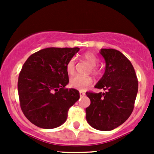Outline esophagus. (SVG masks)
Here are the masks:
<instances>
[{
    "label": "esophagus",
    "instance_id": "esophagus-1",
    "mask_svg": "<svg viewBox=\"0 0 154 154\" xmlns=\"http://www.w3.org/2000/svg\"><path fill=\"white\" fill-rule=\"evenodd\" d=\"M85 94H86V93L83 92V91H80V97H83Z\"/></svg>",
    "mask_w": 154,
    "mask_h": 154
}]
</instances>
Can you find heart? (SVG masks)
<instances>
[{"instance_id": "obj_1", "label": "heart", "mask_w": 154, "mask_h": 154, "mask_svg": "<svg viewBox=\"0 0 154 154\" xmlns=\"http://www.w3.org/2000/svg\"><path fill=\"white\" fill-rule=\"evenodd\" d=\"M83 57L91 65L90 71H91L94 75L97 76L100 74V68L97 66L99 60L95 54L92 52H86L83 55ZM76 60L72 58L66 64V71L68 74L71 75L75 72ZM93 83L92 78L90 76H82L76 75L70 79L69 85L70 86L74 88H77L79 90H85L88 87L91 86Z\"/></svg>"}]
</instances>
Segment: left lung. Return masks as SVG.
<instances>
[{
    "mask_svg": "<svg viewBox=\"0 0 154 154\" xmlns=\"http://www.w3.org/2000/svg\"><path fill=\"white\" fill-rule=\"evenodd\" d=\"M100 54L106 62V70L94 87L105 91L86 93L91 100L86 109V118L93 128L109 131L122 125L130 116L139 83L133 65L122 52L103 48Z\"/></svg>",
    "mask_w": 154,
    "mask_h": 154,
    "instance_id": "1",
    "label": "left lung"
}]
</instances>
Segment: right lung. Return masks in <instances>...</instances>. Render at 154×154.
<instances>
[{
	"mask_svg": "<svg viewBox=\"0 0 154 154\" xmlns=\"http://www.w3.org/2000/svg\"><path fill=\"white\" fill-rule=\"evenodd\" d=\"M79 48H48L28 57L19 73L18 91L21 109L34 125L44 129L60 127L80 92L66 88V64Z\"/></svg>",
	"mask_w": 154,
	"mask_h": 154,
	"instance_id": "obj_1",
	"label": "right lung"
}]
</instances>
